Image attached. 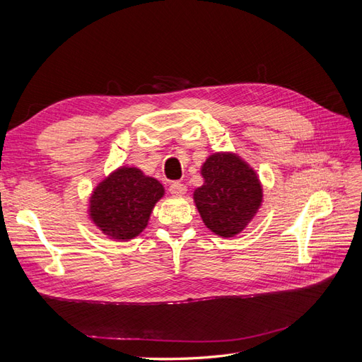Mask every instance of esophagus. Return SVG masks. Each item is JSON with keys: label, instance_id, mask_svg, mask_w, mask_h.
Instances as JSON below:
<instances>
[{"label": "esophagus", "instance_id": "esophagus-1", "mask_svg": "<svg viewBox=\"0 0 362 362\" xmlns=\"http://www.w3.org/2000/svg\"><path fill=\"white\" fill-rule=\"evenodd\" d=\"M169 192L173 196H182V194H185V192H187V187H185V185L180 181H175V182L170 184Z\"/></svg>", "mask_w": 362, "mask_h": 362}]
</instances>
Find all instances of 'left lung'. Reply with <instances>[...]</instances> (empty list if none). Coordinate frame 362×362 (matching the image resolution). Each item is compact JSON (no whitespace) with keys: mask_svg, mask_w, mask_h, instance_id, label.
<instances>
[{"mask_svg":"<svg viewBox=\"0 0 362 362\" xmlns=\"http://www.w3.org/2000/svg\"><path fill=\"white\" fill-rule=\"evenodd\" d=\"M201 173L204 184L193 199L205 226L221 237L242 233L262 202L255 170L234 154L216 152L205 160Z\"/></svg>","mask_w":362,"mask_h":362,"instance_id":"8db88e82","label":"left lung"}]
</instances>
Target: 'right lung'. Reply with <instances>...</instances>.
<instances>
[{"label":"right lung","instance_id":"obj_1","mask_svg":"<svg viewBox=\"0 0 362 362\" xmlns=\"http://www.w3.org/2000/svg\"><path fill=\"white\" fill-rule=\"evenodd\" d=\"M164 189L137 168H120L90 196L89 214L101 231L115 240L137 237L148 225L152 208Z\"/></svg>","mask_w":362,"mask_h":362}]
</instances>
